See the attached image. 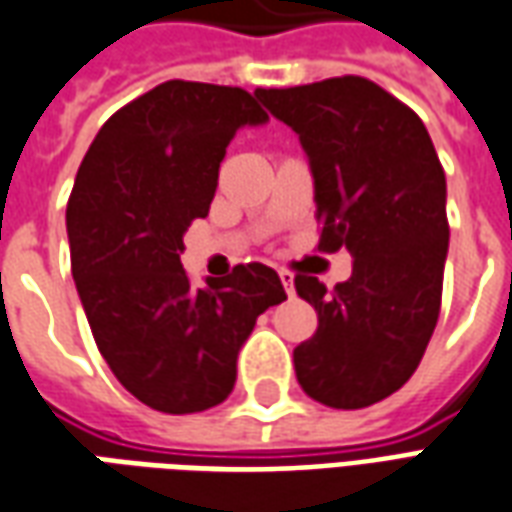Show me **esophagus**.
Instances as JSON below:
<instances>
[{
  "label": "esophagus",
  "instance_id": "1",
  "mask_svg": "<svg viewBox=\"0 0 512 512\" xmlns=\"http://www.w3.org/2000/svg\"><path fill=\"white\" fill-rule=\"evenodd\" d=\"M281 275V284H284L286 295H295V275L289 273V270H278Z\"/></svg>",
  "mask_w": 512,
  "mask_h": 512
}]
</instances>
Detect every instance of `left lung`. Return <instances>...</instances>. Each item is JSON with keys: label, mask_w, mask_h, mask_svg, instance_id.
I'll return each mask as SVG.
<instances>
[{"label": "left lung", "mask_w": 512, "mask_h": 512, "mask_svg": "<svg viewBox=\"0 0 512 512\" xmlns=\"http://www.w3.org/2000/svg\"><path fill=\"white\" fill-rule=\"evenodd\" d=\"M256 96L306 148L317 248L353 256V275L331 292L295 275L320 320L295 347L297 383L328 408L375 405L405 386L436 331L449 248L444 168L422 118L372 79L333 76Z\"/></svg>", "instance_id": "left-lung-1"}]
</instances>
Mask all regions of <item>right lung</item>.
Listing matches in <instances>:
<instances>
[{
    "label": "right lung",
    "instance_id": "obj_1",
    "mask_svg": "<svg viewBox=\"0 0 512 512\" xmlns=\"http://www.w3.org/2000/svg\"><path fill=\"white\" fill-rule=\"evenodd\" d=\"M264 121L248 90L170 79L115 112L79 165L65 209L76 292L112 375L154 411L226 400L256 317L286 300L267 264H237L201 289L181 267L228 143Z\"/></svg>",
    "mask_w": 512,
    "mask_h": 512
}]
</instances>
